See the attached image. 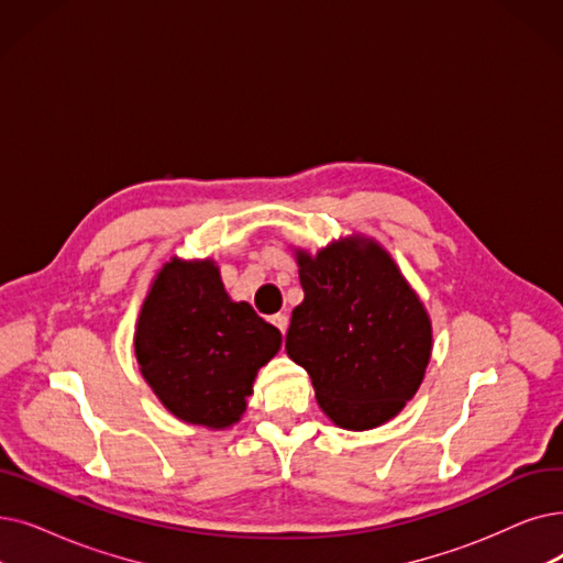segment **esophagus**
I'll return each instance as SVG.
<instances>
[{"label":"esophagus","instance_id":"34e87169","mask_svg":"<svg viewBox=\"0 0 563 563\" xmlns=\"http://www.w3.org/2000/svg\"><path fill=\"white\" fill-rule=\"evenodd\" d=\"M272 322H274V327L285 335V331H287V327H289V320H287V314H283V312H278V314H274L272 317Z\"/></svg>","mask_w":563,"mask_h":563}]
</instances>
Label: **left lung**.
<instances>
[{
  "label": "left lung",
  "mask_w": 563,
  "mask_h": 563,
  "mask_svg": "<svg viewBox=\"0 0 563 563\" xmlns=\"http://www.w3.org/2000/svg\"><path fill=\"white\" fill-rule=\"evenodd\" d=\"M303 301L291 312L287 356L345 430H371L417 394L432 352L430 317L398 264L365 236L297 251Z\"/></svg>",
  "instance_id": "obj_1"
}]
</instances>
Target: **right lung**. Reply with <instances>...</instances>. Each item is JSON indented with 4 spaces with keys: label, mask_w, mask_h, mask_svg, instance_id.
Listing matches in <instances>:
<instances>
[{
    "label": "right lung",
    "mask_w": 563,
    "mask_h": 563,
    "mask_svg": "<svg viewBox=\"0 0 563 563\" xmlns=\"http://www.w3.org/2000/svg\"><path fill=\"white\" fill-rule=\"evenodd\" d=\"M280 342L251 303L230 299L213 260L165 262L135 327L140 373L156 398L179 421L211 430L241 419Z\"/></svg>",
    "instance_id": "right-lung-1"
}]
</instances>
